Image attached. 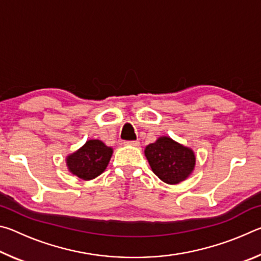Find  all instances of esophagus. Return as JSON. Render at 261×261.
<instances>
[{
  "label": "esophagus",
  "mask_w": 261,
  "mask_h": 261,
  "mask_svg": "<svg viewBox=\"0 0 261 261\" xmlns=\"http://www.w3.org/2000/svg\"><path fill=\"white\" fill-rule=\"evenodd\" d=\"M124 144L125 145H130V146H135V147L139 146V145H140V143H139L138 140H136V141H125Z\"/></svg>",
  "instance_id": "34e87169"
}]
</instances>
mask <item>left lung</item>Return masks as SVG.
Wrapping results in <instances>:
<instances>
[{
  "instance_id": "8db88e82",
  "label": "left lung",
  "mask_w": 261,
  "mask_h": 261,
  "mask_svg": "<svg viewBox=\"0 0 261 261\" xmlns=\"http://www.w3.org/2000/svg\"><path fill=\"white\" fill-rule=\"evenodd\" d=\"M144 152L153 173L167 184L183 182L196 167L193 149L167 136L159 137L155 143L145 147Z\"/></svg>"
}]
</instances>
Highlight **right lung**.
I'll return each instance as SVG.
<instances>
[{"label": "right lung", "mask_w": 261, "mask_h": 261, "mask_svg": "<svg viewBox=\"0 0 261 261\" xmlns=\"http://www.w3.org/2000/svg\"><path fill=\"white\" fill-rule=\"evenodd\" d=\"M113 152V148L101 140L90 139L76 152L69 154L65 162L72 175L84 180H91L106 170Z\"/></svg>", "instance_id": "add662e5"}]
</instances>
